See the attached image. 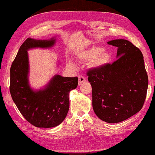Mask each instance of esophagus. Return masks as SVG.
Here are the masks:
<instances>
[{"label":"esophagus","mask_w":155,"mask_h":155,"mask_svg":"<svg viewBox=\"0 0 155 155\" xmlns=\"http://www.w3.org/2000/svg\"><path fill=\"white\" fill-rule=\"evenodd\" d=\"M86 81V78L84 77V76H79V85H81V84L83 83H84Z\"/></svg>","instance_id":"34e87169"}]
</instances>
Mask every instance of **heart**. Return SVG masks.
I'll list each match as a JSON object with an SVG mask.
<instances>
[{"label": "heart", "instance_id": "b5f03b06", "mask_svg": "<svg viewBox=\"0 0 155 155\" xmlns=\"http://www.w3.org/2000/svg\"><path fill=\"white\" fill-rule=\"evenodd\" d=\"M77 58L81 61H90L91 66L94 68H101L105 66L110 61V54L104 48L99 46H94L92 47L79 51L77 54ZM68 64L75 66V63L72 60L68 59Z\"/></svg>", "mask_w": 155, "mask_h": 155}]
</instances>
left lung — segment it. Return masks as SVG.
<instances>
[{"label": "left lung", "instance_id": "8db88e82", "mask_svg": "<svg viewBox=\"0 0 155 155\" xmlns=\"http://www.w3.org/2000/svg\"><path fill=\"white\" fill-rule=\"evenodd\" d=\"M118 48L117 59L87 72L92 89V107L96 116L109 124L118 123L137 114L147 95L148 76L143 56L130 41L107 42Z\"/></svg>", "mask_w": 155, "mask_h": 155}]
</instances>
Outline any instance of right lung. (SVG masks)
Returning <instances> with one entry per match:
<instances>
[{"instance_id":"1","label":"right lung","mask_w":155,"mask_h":155,"mask_svg":"<svg viewBox=\"0 0 155 155\" xmlns=\"http://www.w3.org/2000/svg\"><path fill=\"white\" fill-rule=\"evenodd\" d=\"M55 39L28 38L18 50L10 68V91L18 110L30 124L37 127L58 126L66 118L69 110V92L78 84V78L55 75L45 88L34 91L28 82V50L34 48H50Z\"/></svg>"}]
</instances>
